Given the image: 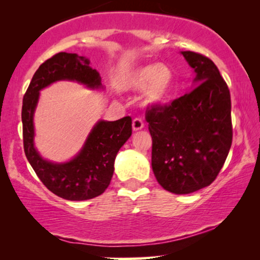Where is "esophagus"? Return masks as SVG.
Returning a JSON list of instances; mask_svg holds the SVG:
<instances>
[{"mask_svg": "<svg viewBox=\"0 0 260 260\" xmlns=\"http://www.w3.org/2000/svg\"><path fill=\"white\" fill-rule=\"evenodd\" d=\"M144 127V124L143 122L140 118H135L133 120V130L134 131H138V130H142Z\"/></svg>", "mask_w": 260, "mask_h": 260, "instance_id": "esophagus-1", "label": "esophagus"}]
</instances>
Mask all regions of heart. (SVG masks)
I'll use <instances>...</instances> for the list:
<instances>
[{
  "mask_svg": "<svg viewBox=\"0 0 260 260\" xmlns=\"http://www.w3.org/2000/svg\"><path fill=\"white\" fill-rule=\"evenodd\" d=\"M175 77L166 63H145L135 67L125 74L123 87L126 91H142L141 102L145 109H156L165 105L172 94Z\"/></svg>",
  "mask_w": 260,
  "mask_h": 260,
  "instance_id": "heart-1",
  "label": "heart"
}]
</instances>
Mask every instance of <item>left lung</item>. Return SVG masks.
I'll return each mask as SVG.
<instances>
[{
    "instance_id": "8db88e82",
    "label": "left lung",
    "mask_w": 260,
    "mask_h": 260,
    "mask_svg": "<svg viewBox=\"0 0 260 260\" xmlns=\"http://www.w3.org/2000/svg\"><path fill=\"white\" fill-rule=\"evenodd\" d=\"M181 54L194 71L191 90L147 113L152 172L166 190L179 195L209 186L232 144L230 90L218 67L198 53Z\"/></svg>"
}]
</instances>
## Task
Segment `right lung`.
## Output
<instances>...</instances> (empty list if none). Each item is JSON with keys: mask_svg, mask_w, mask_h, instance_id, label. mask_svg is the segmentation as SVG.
<instances>
[{"mask_svg": "<svg viewBox=\"0 0 260 260\" xmlns=\"http://www.w3.org/2000/svg\"><path fill=\"white\" fill-rule=\"evenodd\" d=\"M90 59L61 52L40 65L23 97L22 125L24 154L41 182L52 193L70 201H83L103 194L115 170L117 152L131 136V118L101 119L94 124L84 145L69 161L45 158L35 147L34 113L40 91L56 81H76L88 90H104L101 74Z\"/></svg>", "mask_w": 260, "mask_h": 260, "instance_id": "right-lung-1", "label": "right lung"}]
</instances>
